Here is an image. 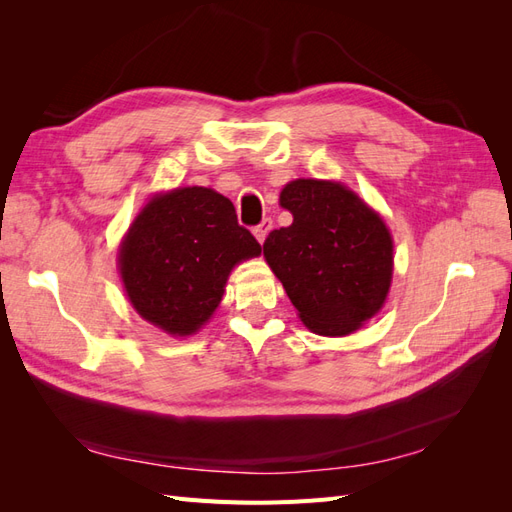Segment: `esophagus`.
Listing matches in <instances>:
<instances>
[{
    "label": "esophagus",
    "mask_w": 512,
    "mask_h": 512,
    "mask_svg": "<svg viewBox=\"0 0 512 512\" xmlns=\"http://www.w3.org/2000/svg\"><path fill=\"white\" fill-rule=\"evenodd\" d=\"M271 228H273V220H271V218H265V220H262V222L254 228V237L258 239V243H265V239H267Z\"/></svg>",
    "instance_id": "obj_1"
}]
</instances>
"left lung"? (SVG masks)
I'll use <instances>...</instances> for the list:
<instances>
[{
	"mask_svg": "<svg viewBox=\"0 0 512 512\" xmlns=\"http://www.w3.org/2000/svg\"><path fill=\"white\" fill-rule=\"evenodd\" d=\"M280 205L292 224L262 245L307 329L348 335L384 305L393 277V239L380 215L346 185L290 181Z\"/></svg>",
	"mask_w": 512,
	"mask_h": 512,
	"instance_id": "obj_1",
	"label": "left lung"
}]
</instances>
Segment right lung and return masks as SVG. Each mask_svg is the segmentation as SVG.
Wrapping results in <instances>:
<instances>
[{
	"instance_id": "obj_1",
	"label": "right lung",
	"mask_w": 512,
	"mask_h": 512,
	"mask_svg": "<svg viewBox=\"0 0 512 512\" xmlns=\"http://www.w3.org/2000/svg\"><path fill=\"white\" fill-rule=\"evenodd\" d=\"M258 254L230 200L194 185L149 200L121 241L119 271L136 312L183 337L211 318L232 267Z\"/></svg>"
}]
</instances>
